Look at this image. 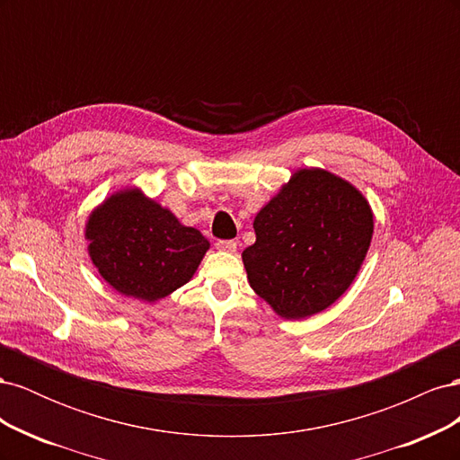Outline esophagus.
Segmentation results:
<instances>
[{
    "instance_id": "34e87169",
    "label": "esophagus",
    "mask_w": 460,
    "mask_h": 460,
    "mask_svg": "<svg viewBox=\"0 0 460 460\" xmlns=\"http://www.w3.org/2000/svg\"><path fill=\"white\" fill-rule=\"evenodd\" d=\"M215 245H217V249H220V252H228V253H234L235 247H238V243H235L234 240H218Z\"/></svg>"
}]
</instances>
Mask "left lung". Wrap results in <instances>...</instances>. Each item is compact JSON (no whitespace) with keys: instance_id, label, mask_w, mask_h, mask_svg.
<instances>
[{"instance_id":"8db88e82","label":"left lung","mask_w":460,"mask_h":460,"mask_svg":"<svg viewBox=\"0 0 460 460\" xmlns=\"http://www.w3.org/2000/svg\"><path fill=\"white\" fill-rule=\"evenodd\" d=\"M242 259L249 286L272 311L301 320L328 309L353 284L374 234L367 198L324 169H299L253 220Z\"/></svg>"}]
</instances>
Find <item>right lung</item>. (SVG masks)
I'll use <instances>...</instances> for the list:
<instances>
[{
    "label": "right lung",
    "mask_w": 460,
    "mask_h": 460,
    "mask_svg": "<svg viewBox=\"0 0 460 460\" xmlns=\"http://www.w3.org/2000/svg\"><path fill=\"white\" fill-rule=\"evenodd\" d=\"M84 235L103 280L120 296L144 303L188 284L211 247L199 230L184 226L140 188L119 190L97 205Z\"/></svg>",
    "instance_id": "right-lung-1"
}]
</instances>
